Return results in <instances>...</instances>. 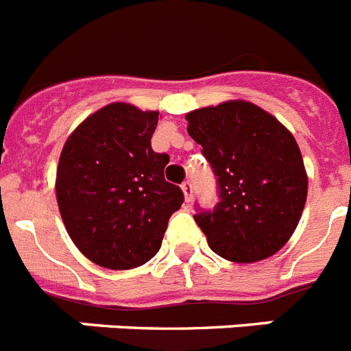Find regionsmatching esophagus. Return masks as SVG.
Here are the masks:
<instances>
[{
  "label": "esophagus",
  "mask_w": 351,
  "mask_h": 351,
  "mask_svg": "<svg viewBox=\"0 0 351 351\" xmlns=\"http://www.w3.org/2000/svg\"><path fill=\"white\" fill-rule=\"evenodd\" d=\"M182 188V193H184V199H186V202H190L193 199V184L190 181L182 182L181 184Z\"/></svg>",
  "instance_id": "1"
}]
</instances>
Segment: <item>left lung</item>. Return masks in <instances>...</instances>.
I'll use <instances>...</instances> for the list:
<instances>
[{
    "mask_svg": "<svg viewBox=\"0 0 351 351\" xmlns=\"http://www.w3.org/2000/svg\"><path fill=\"white\" fill-rule=\"evenodd\" d=\"M186 120L217 178L219 202L197 206L193 215L208 245L230 262L269 258L291 239L305 208L308 181L294 136L244 100L197 109Z\"/></svg>",
    "mask_w": 351,
    "mask_h": 351,
    "instance_id": "1",
    "label": "left lung"
}]
</instances>
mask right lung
<instances>
[{"instance_id": "1", "label": "right lung", "mask_w": 351, "mask_h": 351, "mask_svg": "<svg viewBox=\"0 0 351 351\" xmlns=\"http://www.w3.org/2000/svg\"><path fill=\"white\" fill-rule=\"evenodd\" d=\"M158 111L109 104L75 129L57 169V202L80 253L114 271L159 251L184 195L165 179L169 154L150 147Z\"/></svg>"}]
</instances>
